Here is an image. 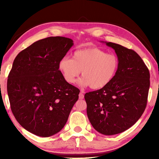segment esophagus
<instances>
[{"instance_id": "obj_1", "label": "esophagus", "mask_w": 159, "mask_h": 159, "mask_svg": "<svg viewBox=\"0 0 159 159\" xmlns=\"http://www.w3.org/2000/svg\"><path fill=\"white\" fill-rule=\"evenodd\" d=\"M84 98V94L82 93V92H80V93H79V99H83Z\"/></svg>"}]
</instances>
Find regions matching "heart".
Returning <instances> with one entry per match:
<instances>
[{"mask_svg": "<svg viewBox=\"0 0 159 159\" xmlns=\"http://www.w3.org/2000/svg\"><path fill=\"white\" fill-rule=\"evenodd\" d=\"M58 67L67 83H75L82 70L83 78L79 81V85L99 89L109 85L116 76L119 59L113 54L93 47L76 50L72 59L63 57L59 61Z\"/></svg>", "mask_w": 159, "mask_h": 159, "instance_id": "heart-1", "label": "heart"}]
</instances>
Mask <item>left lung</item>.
Listing matches in <instances>:
<instances>
[{"mask_svg":"<svg viewBox=\"0 0 159 159\" xmlns=\"http://www.w3.org/2000/svg\"><path fill=\"white\" fill-rule=\"evenodd\" d=\"M101 42L114 49L119 67L109 85L85 93L87 114L94 129L113 135L133 126L142 116L150 88V72L134 50L117 43Z\"/></svg>","mask_w":159,"mask_h":159,"instance_id":"1","label":"left lung"}]
</instances>
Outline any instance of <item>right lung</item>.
Here are the masks:
<instances>
[{
	"instance_id": "obj_1",
	"label": "right lung",
	"mask_w": 159,
	"mask_h": 159,
	"mask_svg": "<svg viewBox=\"0 0 159 159\" xmlns=\"http://www.w3.org/2000/svg\"><path fill=\"white\" fill-rule=\"evenodd\" d=\"M74 45L64 37H49L22 50L13 61L7 80L11 109L30 133L48 137L62 129L79 99L80 90L67 83L59 61Z\"/></svg>"
}]
</instances>
